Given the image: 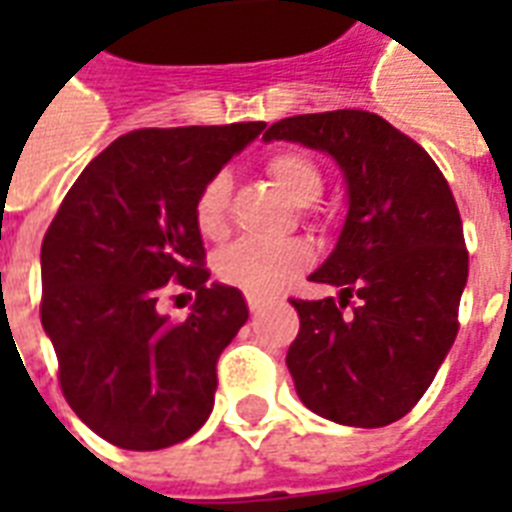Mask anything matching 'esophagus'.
<instances>
[{"instance_id": "esophagus-1", "label": "esophagus", "mask_w": 512, "mask_h": 512, "mask_svg": "<svg viewBox=\"0 0 512 512\" xmlns=\"http://www.w3.org/2000/svg\"><path fill=\"white\" fill-rule=\"evenodd\" d=\"M266 296H257V293H246V307H249V310L252 312H257V310H263V307H266Z\"/></svg>"}]
</instances>
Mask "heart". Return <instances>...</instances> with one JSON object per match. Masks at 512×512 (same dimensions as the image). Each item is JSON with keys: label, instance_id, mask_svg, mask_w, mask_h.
<instances>
[{"label": "heart", "instance_id": "heart-1", "mask_svg": "<svg viewBox=\"0 0 512 512\" xmlns=\"http://www.w3.org/2000/svg\"><path fill=\"white\" fill-rule=\"evenodd\" d=\"M266 172L285 197L296 205H310L323 194L321 167L304 150L279 147L266 158ZM230 172H213L194 197V224L208 241H219L230 227ZM312 246L301 238L285 241H257L244 238L227 246L216 257V274L224 285H233L246 293H277L288 279L301 274L312 263Z\"/></svg>", "mask_w": 512, "mask_h": 512}]
</instances>
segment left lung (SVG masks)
<instances>
[{
  "label": "left lung",
  "mask_w": 512,
  "mask_h": 512,
  "mask_svg": "<svg viewBox=\"0 0 512 512\" xmlns=\"http://www.w3.org/2000/svg\"><path fill=\"white\" fill-rule=\"evenodd\" d=\"M263 139L332 153L348 183L340 241L312 282L340 299H290L288 370L315 414L384 428L428 392L458 334L469 252L450 183L411 136L365 109L285 117Z\"/></svg>",
  "instance_id": "1"
}]
</instances>
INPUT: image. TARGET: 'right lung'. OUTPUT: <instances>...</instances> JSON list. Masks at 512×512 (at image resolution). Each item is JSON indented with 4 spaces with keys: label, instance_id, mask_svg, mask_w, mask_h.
I'll list each match as a JSON object with an SVG mask.
<instances>
[{
    "label": "right lung",
    "instance_id": "add662e5",
    "mask_svg": "<svg viewBox=\"0 0 512 512\" xmlns=\"http://www.w3.org/2000/svg\"><path fill=\"white\" fill-rule=\"evenodd\" d=\"M266 123L139 128L84 167L40 246V321L68 406L123 450H164L202 428L216 362L249 318L241 290L208 285L194 197ZM172 284L186 322L158 316Z\"/></svg>",
    "mask_w": 512,
    "mask_h": 512
}]
</instances>
